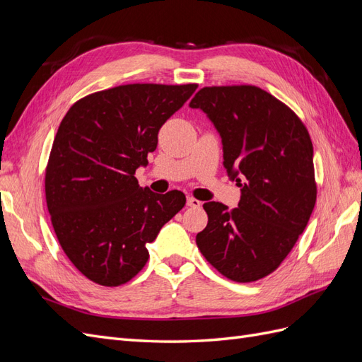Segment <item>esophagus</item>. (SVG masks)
<instances>
[{"instance_id": "34e87169", "label": "esophagus", "mask_w": 362, "mask_h": 362, "mask_svg": "<svg viewBox=\"0 0 362 362\" xmlns=\"http://www.w3.org/2000/svg\"><path fill=\"white\" fill-rule=\"evenodd\" d=\"M187 205H189V206H192V208H201L202 202H201V201H198V199L192 198V196H189V198H187Z\"/></svg>"}]
</instances>
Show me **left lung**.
<instances>
[{"label":"left lung","instance_id":"8db88e82","mask_svg":"<svg viewBox=\"0 0 362 362\" xmlns=\"http://www.w3.org/2000/svg\"><path fill=\"white\" fill-rule=\"evenodd\" d=\"M222 137L238 206L205 202L201 254L228 279L258 281L286 259L315 205L313 144L291 108L257 86L204 87L190 101Z\"/></svg>","mask_w":362,"mask_h":362}]
</instances>
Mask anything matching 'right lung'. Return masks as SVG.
<instances>
[{
	"label": "right lung",
	"mask_w": 362,
	"mask_h": 362,
	"mask_svg": "<svg viewBox=\"0 0 362 362\" xmlns=\"http://www.w3.org/2000/svg\"><path fill=\"white\" fill-rule=\"evenodd\" d=\"M198 84H125L76 101L63 117L45 170L51 223L72 264L100 286L133 279L148 243L185 205L182 192L140 187L163 124Z\"/></svg>",
	"instance_id": "right-lung-1"
}]
</instances>
